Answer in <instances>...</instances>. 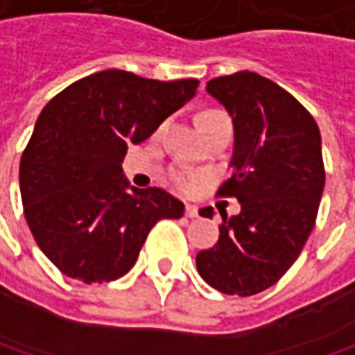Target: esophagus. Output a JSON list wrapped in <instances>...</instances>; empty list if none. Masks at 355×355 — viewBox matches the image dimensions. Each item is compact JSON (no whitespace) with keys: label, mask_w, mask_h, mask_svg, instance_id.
Wrapping results in <instances>:
<instances>
[{"label":"esophagus","mask_w":355,"mask_h":355,"mask_svg":"<svg viewBox=\"0 0 355 355\" xmlns=\"http://www.w3.org/2000/svg\"><path fill=\"white\" fill-rule=\"evenodd\" d=\"M184 215L193 219V217H197V215H199V209H197L195 205H187V207H184Z\"/></svg>","instance_id":"esophagus-1"}]
</instances>
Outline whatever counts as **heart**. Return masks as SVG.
Wrapping results in <instances>:
<instances>
[{
  "label": "heart",
  "instance_id": "obj_1",
  "mask_svg": "<svg viewBox=\"0 0 355 355\" xmlns=\"http://www.w3.org/2000/svg\"><path fill=\"white\" fill-rule=\"evenodd\" d=\"M215 117H227L223 112H217V110H209V112H203L199 115V125L209 121V119H215ZM171 180L175 182V187L180 189V191H191L195 187V182L199 180L197 175H191V173H182V171H175L171 175Z\"/></svg>",
  "mask_w": 355,
  "mask_h": 355
}]
</instances>
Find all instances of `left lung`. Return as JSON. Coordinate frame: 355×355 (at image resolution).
<instances>
[{
  "label": "left lung",
  "instance_id": "left-lung-1",
  "mask_svg": "<svg viewBox=\"0 0 355 355\" xmlns=\"http://www.w3.org/2000/svg\"><path fill=\"white\" fill-rule=\"evenodd\" d=\"M234 121V154L217 195L236 197L221 213L217 243L197 254L201 278L223 295L250 297L282 278L315 225L325 187L321 134L313 115L270 79L240 71L207 83ZM213 217V209H201Z\"/></svg>",
  "mask_w": 355,
  "mask_h": 355
}]
</instances>
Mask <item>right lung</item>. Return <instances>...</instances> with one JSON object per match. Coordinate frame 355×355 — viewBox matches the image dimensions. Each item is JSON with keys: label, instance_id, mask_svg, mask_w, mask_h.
Returning <instances> with one entry per match:
<instances>
[{"label": "right lung", "instance_id": "add662e5", "mask_svg": "<svg viewBox=\"0 0 355 355\" xmlns=\"http://www.w3.org/2000/svg\"><path fill=\"white\" fill-rule=\"evenodd\" d=\"M197 79L154 81L101 71L69 85L36 119L19 162L28 227L69 278L110 282L136 264L150 230L184 205L158 187L136 189L121 162L130 144L191 101Z\"/></svg>", "mask_w": 355, "mask_h": 355}]
</instances>
